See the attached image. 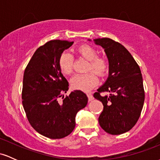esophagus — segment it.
<instances>
[{
	"label": "esophagus",
	"mask_w": 160,
	"mask_h": 160,
	"mask_svg": "<svg viewBox=\"0 0 160 160\" xmlns=\"http://www.w3.org/2000/svg\"><path fill=\"white\" fill-rule=\"evenodd\" d=\"M87 97H88V99H89V102H90V101L93 100V99H94V98H93V96H92V95L91 93H88V94H87Z\"/></svg>",
	"instance_id": "1"
}]
</instances>
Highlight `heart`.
I'll use <instances>...</instances> for the list:
<instances>
[{
	"instance_id": "obj_1",
	"label": "heart",
	"mask_w": 160,
	"mask_h": 160,
	"mask_svg": "<svg viewBox=\"0 0 160 160\" xmlns=\"http://www.w3.org/2000/svg\"><path fill=\"white\" fill-rule=\"evenodd\" d=\"M78 52L87 61L88 71L92 70L97 74L103 77L108 71V64L103 58L98 57V52L91 46L83 44L78 48ZM58 67L64 74L69 75L73 71V57L68 52H63L58 58ZM98 79L95 73L77 74L71 80L73 89L81 91H89L98 84Z\"/></svg>"
}]
</instances>
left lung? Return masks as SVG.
<instances>
[{
	"instance_id": "8db88e82",
	"label": "left lung",
	"mask_w": 160,
	"mask_h": 160,
	"mask_svg": "<svg viewBox=\"0 0 160 160\" xmlns=\"http://www.w3.org/2000/svg\"><path fill=\"white\" fill-rule=\"evenodd\" d=\"M94 42L104 49L109 62L107 80L93 95L104 106L98 122L106 132L120 135L129 131L140 117L144 102L142 75L132 56L120 43L108 38ZM102 92L109 95L102 96Z\"/></svg>"
}]
</instances>
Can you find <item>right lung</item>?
<instances>
[{"label": "right lung", "instance_id": "add662e5", "mask_svg": "<svg viewBox=\"0 0 160 160\" xmlns=\"http://www.w3.org/2000/svg\"><path fill=\"white\" fill-rule=\"evenodd\" d=\"M73 43L60 40L47 42L35 51L24 72L22 98L28 120L38 133L51 139L62 138L72 132L77 113L88 102L80 90L64 98L69 85L58 62L60 55Z\"/></svg>", "mask_w": 160, "mask_h": 160}]
</instances>
